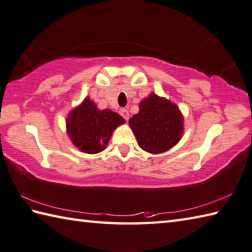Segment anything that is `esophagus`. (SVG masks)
I'll use <instances>...</instances> for the list:
<instances>
[{"label":"esophagus","instance_id":"esophagus-1","mask_svg":"<svg viewBox=\"0 0 252 252\" xmlns=\"http://www.w3.org/2000/svg\"><path fill=\"white\" fill-rule=\"evenodd\" d=\"M120 114L125 118L126 121H128V118H129V113H128L127 110H125V108H122V110L120 111Z\"/></svg>","mask_w":252,"mask_h":252}]
</instances>
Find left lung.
I'll return each instance as SVG.
<instances>
[{
	"mask_svg": "<svg viewBox=\"0 0 252 252\" xmlns=\"http://www.w3.org/2000/svg\"><path fill=\"white\" fill-rule=\"evenodd\" d=\"M129 126L147 153L157 155L170 150L182 138L183 115L177 104L150 93L139 104V112L129 120Z\"/></svg>",
	"mask_w": 252,
	"mask_h": 252,
	"instance_id": "left-lung-1",
	"label": "left lung"
}]
</instances>
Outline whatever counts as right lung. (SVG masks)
Listing matches in <instances>:
<instances>
[{
	"label": "right lung",
	"mask_w": 252,
	"mask_h": 252,
	"mask_svg": "<svg viewBox=\"0 0 252 252\" xmlns=\"http://www.w3.org/2000/svg\"><path fill=\"white\" fill-rule=\"evenodd\" d=\"M125 120L108 108L98 110L89 96L68 114L65 126L71 142L84 154H98L106 148L118 126Z\"/></svg>",
	"instance_id": "1"
}]
</instances>
